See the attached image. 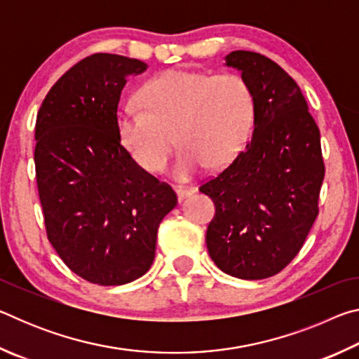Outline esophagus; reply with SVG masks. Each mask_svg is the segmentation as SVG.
I'll list each match as a JSON object with an SVG mask.
<instances>
[{
	"mask_svg": "<svg viewBox=\"0 0 359 359\" xmlns=\"http://www.w3.org/2000/svg\"><path fill=\"white\" fill-rule=\"evenodd\" d=\"M194 191H196V190H194V188H191V187H177V188H175V194H177L179 199L191 196Z\"/></svg>",
	"mask_w": 359,
	"mask_h": 359,
	"instance_id": "1",
	"label": "esophagus"
}]
</instances>
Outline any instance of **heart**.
<instances>
[{
    "instance_id": "heart-1",
    "label": "heart",
    "mask_w": 359,
    "mask_h": 359,
    "mask_svg": "<svg viewBox=\"0 0 359 359\" xmlns=\"http://www.w3.org/2000/svg\"><path fill=\"white\" fill-rule=\"evenodd\" d=\"M144 109L126 104L117 115L121 144L139 166L158 172L175 142L180 144L174 175L187 180L203 171L226 168L247 142L253 120V96L234 72L171 69L141 88Z\"/></svg>"
}]
</instances>
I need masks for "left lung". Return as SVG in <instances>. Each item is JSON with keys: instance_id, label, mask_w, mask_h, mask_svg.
<instances>
[{"instance_id": "left-lung-1", "label": "left lung", "mask_w": 359, "mask_h": 359, "mask_svg": "<svg viewBox=\"0 0 359 359\" xmlns=\"http://www.w3.org/2000/svg\"><path fill=\"white\" fill-rule=\"evenodd\" d=\"M253 96L250 142L199 191L215 204L205 244L226 274L261 280L285 269L318 215L325 179L320 130L297 83L271 58L236 50Z\"/></svg>"}]
</instances>
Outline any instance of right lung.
<instances>
[{"mask_svg":"<svg viewBox=\"0 0 359 359\" xmlns=\"http://www.w3.org/2000/svg\"><path fill=\"white\" fill-rule=\"evenodd\" d=\"M141 60L95 53L58 79L36 118V182L47 238L83 280L125 285L150 269L156 233L177 204L171 187L120 142L117 109Z\"/></svg>","mask_w":359,"mask_h":359,"instance_id":"add662e5","label":"right lung"}]
</instances>
